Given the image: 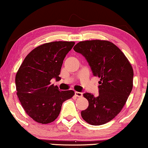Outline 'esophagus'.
I'll return each instance as SVG.
<instances>
[{
	"label": "esophagus",
	"instance_id": "1",
	"mask_svg": "<svg viewBox=\"0 0 148 148\" xmlns=\"http://www.w3.org/2000/svg\"><path fill=\"white\" fill-rule=\"evenodd\" d=\"M75 95L76 97H82L83 95L82 92H75Z\"/></svg>",
	"mask_w": 148,
	"mask_h": 148
}]
</instances>
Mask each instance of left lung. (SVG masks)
<instances>
[{
    "mask_svg": "<svg viewBox=\"0 0 148 148\" xmlns=\"http://www.w3.org/2000/svg\"><path fill=\"white\" fill-rule=\"evenodd\" d=\"M73 49L82 54L94 76L100 78L99 95H83L88 107L82 117L90 125H99L113 119L126 103L133 86L132 65L123 52L108 40H92L78 42Z\"/></svg>",
    "mask_w": 148,
    "mask_h": 148,
    "instance_id": "obj_1",
    "label": "left lung"
}]
</instances>
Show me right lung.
<instances>
[{"mask_svg": "<svg viewBox=\"0 0 148 148\" xmlns=\"http://www.w3.org/2000/svg\"><path fill=\"white\" fill-rule=\"evenodd\" d=\"M75 42L56 41L43 44L26 56L16 75L17 96L25 112L34 121L47 124L57 119L62 103L71 99L72 90H59L51 84L60 79L62 65Z\"/></svg>", "mask_w": 148, "mask_h": 148, "instance_id": "1", "label": "right lung"}]
</instances>
